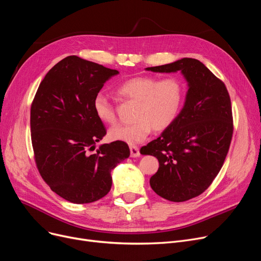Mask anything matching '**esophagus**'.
Here are the masks:
<instances>
[{
  "instance_id": "1",
  "label": "esophagus",
  "mask_w": 261,
  "mask_h": 261,
  "mask_svg": "<svg viewBox=\"0 0 261 261\" xmlns=\"http://www.w3.org/2000/svg\"><path fill=\"white\" fill-rule=\"evenodd\" d=\"M130 153L132 158H137L140 155V149L138 146H130Z\"/></svg>"
}]
</instances>
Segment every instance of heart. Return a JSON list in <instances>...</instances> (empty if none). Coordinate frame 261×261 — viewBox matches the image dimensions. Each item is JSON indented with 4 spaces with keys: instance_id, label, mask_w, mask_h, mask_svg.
Instances as JSON below:
<instances>
[{
    "instance_id": "heart-1",
    "label": "heart",
    "mask_w": 261,
    "mask_h": 261,
    "mask_svg": "<svg viewBox=\"0 0 261 261\" xmlns=\"http://www.w3.org/2000/svg\"><path fill=\"white\" fill-rule=\"evenodd\" d=\"M117 93L123 98L137 101L135 121L111 128L109 137L113 141L132 145L145 141L152 128L155 131H163L172 126L182 106L185 89L181 81L175 76L158 80L152 75H139L120 83ZM93 110L102 122L113 124L116 121L114 107L105 94L98 93L95 96Z\"/></svg>"
}]
</instances>
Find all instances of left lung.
Masks as SVG:
<instances>
[{
  "label": "left lung",
  "instance_id": "obj_1",
  "mask_svg": "<svg viewBox=\"0 0 261 261\" xmlns=\"http://www.w3.org/2000/svg\"><path fill=\"white\" fill-rule=\"evenodd\" d=\"M146 70L180 71L188 82L185 106L176 120L141 148L142 154L159 161L151 189L167 200L186 201L205 192L223 166L233 132L230 97L220 79L195 59Z\"/></svg>",
  "mask_w": 261,
  "mask_h": 261
}]
</instances>
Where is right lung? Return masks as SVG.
Returning <instances> with one entry per match:
<instances>
[{"instance_id":"1","label":"right lung","mask_w":261,"mask_h":261,"mask_svg":"<svg viewBox=\"0 0 261 261\" xmlns=\"http://www.w3.org/2000/svg\"><path fill=\"white\" fill-rule=\"evenodd\" d=\"M115 69L70 55L53 66L31 107V137L38 171L56 194L73 203L105 197L111 172L130 155L126 143L96 149L107 134L93 100Z\"/></svg>"}]
</instances>
